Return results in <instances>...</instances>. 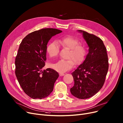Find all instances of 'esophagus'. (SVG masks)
<instances>
[{
	"mask_svg": "<svg viewBox=\"0 0 123 123\" xmlns=\"http://www.w3.org/2000/svg\"><path fill=\"white\" fill-rule=\"evenodd\" d=\"M59 75H60V76H63V75H65V74H63V73H60L59 74Z\"/></svg>",
	"mask_w": 123,
	"mask_h": 123,
	"instance_id": "1",
	"label": "esophagus"
}]
</instances>
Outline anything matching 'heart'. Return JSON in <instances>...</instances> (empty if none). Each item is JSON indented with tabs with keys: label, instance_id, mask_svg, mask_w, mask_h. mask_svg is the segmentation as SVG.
<instances>
[{
	"label": "heart",
	"instance_id": "heart-1",
	"mask_svg": "<svg viewBox=\"0 0 123 123\" xmlns=\"http://www.w3.org/2000/svg\"><path fill=\"white\" fill-rule=\"evenodd\" d=\"M57 43L64 48L70 49L68 60H60L52 64L51 68L60 73H64L71 69L74 65V62L78 64L85 59L87 53V49L83 44L79 43L80 41L72 36L62 37L57 40ZM56 41L49 43L47 48V51L49 57L57 56L59 51V46Z\"/></svg>",
	"mask_w": 123,
	"mask_h": 123
}]
</instances>
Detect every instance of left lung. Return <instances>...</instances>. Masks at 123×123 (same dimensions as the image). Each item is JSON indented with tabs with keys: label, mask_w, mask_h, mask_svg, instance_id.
Segmentation results:
<instances>
[{
	"label": "left lung",
	"mask_w": 123,
	"mask_h": 123,
	"mask_svg": "<svg viewBox=\"0 0 123 123\" xmlns=\"http://www.w3.org/2000/svg\"><path fill=\"white\" fill-rule=\"evenodd\" d=\"M89 47L83 63L72 73L74 84L71 94L80 99L90 98L97 93L105 83L108 70V56L103 41L96 36L78 30Z\"/></svg>",
	"instance_id": "left-lung-1"
}]
</instances>
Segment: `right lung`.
Here are the masks:
<instances>
[{"label":"right lung","instance_id":"1","mask_svg":"<svg viewBox=\"0 0 123 123\" xmlns=\"http://www.w3.org/2000/svg\"><path fill=\"white\" fill-rule=\"evenodd\" d=\"M62 32L55 28L42 29L28 34L20 44L15 59V74L25 93L32 98H44L53 91L59 74L43 67L49 40Z\"/></svg>","mask_w":123,"mask_h":123}]
</instances>
